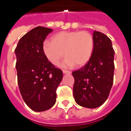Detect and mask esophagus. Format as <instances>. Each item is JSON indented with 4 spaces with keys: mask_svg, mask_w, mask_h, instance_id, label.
Masks as SVG:
<instances>
[{
    "mask_svg": "<svg viewBox=\"0 0 131 131\" xmlns=\"http://www.w3.org/2000/svg\"><path fill=\"white\" fill-rule=\"evenodd\" d=\"M63 73L64 74H71V72L70 71H68V70H63Z\"/></svg>",
    "mask_w": 131,
    "mask_h": 131,
    "instance_id": "obj_1",
    "label": "esophagus"
}]
</instances>
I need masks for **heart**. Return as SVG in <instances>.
<instances>
[{"mask_svg":"<svg viewBox=\"0 0 131 131\" xmlns=\"http://www.w3.org/2000/svg\"><path fill=\"white\" fill-rule=\"evenodd\" d=\"M94 48L92 35L86 31H62L52 38V42L46 40L42 50L50 62L58 65L63 57L67 58L63 66L71 68L75 65L83 66L91 59Z\"/></svg>","mask_w":131,"mask_h":131,"instance_id":"1","label":"heart"}]
</instances>
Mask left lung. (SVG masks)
Segmentation results:
<instances>
[{
	"instance_id": "1",
	"label": "left lung",
	"mask_w": 131,
	"mask_h": 131,
	"mask_svg": "<svg viewBox=\"0 0 131 131\" xmlns=\"http://www.w3.org/2000/svg\"><path fill=\"white\" fill-rule=\"evenodd\" d=\"M94 48L84 67L73 71V96L79 106L96 108L107 99L113 83L114 54L112 41L100 31L93 33Z\"/></svg>"
}]
</instances>
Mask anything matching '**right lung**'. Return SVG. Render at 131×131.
Here are the masks:
<instances>
[{
  "mask_svg": "<svg viewBox=\"0 0 131 131\" xmlns=\"http://www.w3.org/2000/svg\"><path fill=\"white\" fill-rule=\"evenodd\" d=\"M52 31L37 27L19 39L15 49L19 91L35 112L46 111L55 104L56 89L63 77L62 70L48 61L42 50L44 41Z\"/></svg>",
  "mask_w": 131,
  "mask_h": 131,
  "instance_id": "1",
  "label": "right lung"
}]
</instances>
